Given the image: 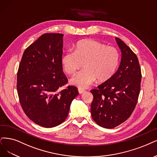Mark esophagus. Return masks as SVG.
I'll use <instances>...</instances> for the list:
<instances>
[{
	"mask_svg": "<svg viewBox=\"0 0 157 157\" xmlns=\"http://www.w3.org/2000/svg\"><path fill=\"white\" fill-rule=\"evenodd\" d=\"M78 92H79V94H82L85 92V90H83L82 89H78Z\"/></svg>",
	"mask_w": 157,
	"mask_h": 157,
	"instance_id": "1",
	"label": "esophagus"
}]
</instances>
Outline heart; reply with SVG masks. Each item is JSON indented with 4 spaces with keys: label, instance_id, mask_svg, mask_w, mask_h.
Returning <instances> with one entry per match:
<instances>
[{
    "label": "heart",
    "instance_id": "obj_1",
    "mask_svg": "<svg viewBox=\"0 0 157 157\" xmlns=\"http://www.w3.org/2000/svg\"><path fill=\"white\" fill-rule=\"evenodd\" d=\"M84 62V70L71 79L72 85L84 89L93 83L95 80L104 82L113 77L120 63V53L113 46L96 40H83L76 43L73 50H68L61 57V63L66 74L76 72Z\"/></svg>",
    "mask_w": 157,
    "mask_h": 157
}]
</instances>
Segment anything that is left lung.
<instances>
[{"mask_svg": "<svg viewBox=\"0 0 157 157\" xmlns=\"http://www.w3.org/2000/svg\"><path fill=\"white\" fill-rule=\"evenodd\" d=\"M116 40L121 52L120 67L105 82L90 90V111L95 122L111 129L128 119L136 105L140 90L141 68L136 55L120 39Z\"/></svg>", "mask_w": 157, "mask_h": 157, "instance_id": "obj_1", "label": "left lung"}]
</instances>
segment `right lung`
<instances>
[{
    "label": "right lung",
    "instance_id": "obj_1",
    "mask_svg": "<svg viewBox=\"0 0 157 157\" xmlns=\"http://www.w3.org/2000/svg\"><path fill=\"white\" fill-rule=\"evenodd\" d=\"M62 33H46L25 50L17 71V89L22 109L35 124L46 128L67 117L78 88L67 84L61 59Z\"/></svg>",
    "mask_w": 157,
    "mask_h": 157
}]
</instances>
